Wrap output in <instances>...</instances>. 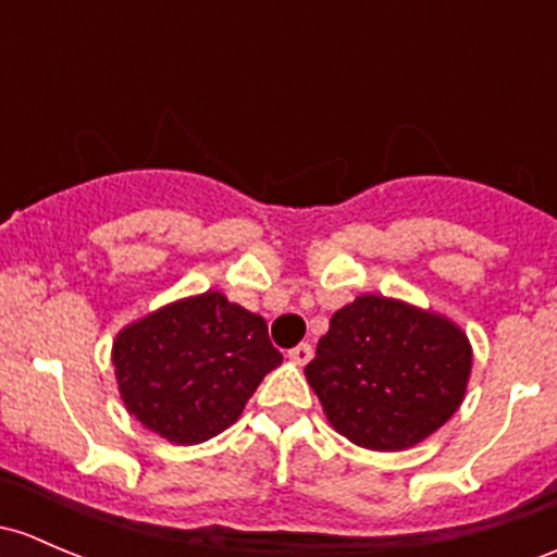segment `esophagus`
Here are the masks:
<instances>
[{
	"mask_svg": "<svg viewBox=\"0 0 557 557\" xmlns=\"http://www.w3.org/2000/svg\"><path fill=\"white\" fill-rule=\"evenodd\" d=\"M288 357L298 362V366H307V362L312 360V347H309V344H298V347L288 349Z\"/></svg>",
	"mask_w": 557,
	"mask_h": 557,
	"instance_id": "34e87169",
	"label": "esophagus"
}]
</instances>
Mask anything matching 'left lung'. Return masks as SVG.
<instances>
[{"label":"left lung","mask_w":557,"mask_h":557,"mask_svg":"<svg viewBox=\"0 0 557 557\" xmlns=\"http://www.w3.org/2000/svg\"><path fill=\"white\" fill-rule=\"evenodd\" d=\"M470 366V344L454 323L392 298L360 296L331 318L307 382L347 441L400 450L454 417Z\"/></svg>","instance_id":"obj_1"}]
</instances>
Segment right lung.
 I'll use <instances>...</instances> for the list:
<instances>
[{"instance_id":"right-lung-1","label":"right lung","mask_w":557,"mask_h":557,"mask_svg":"<svg viewBox=\"0 0 557 557\" xmlns=\"http://www.w3.org/2000/svg\"><path fill=\"white\" fill-rule=\"evenodd\" d=\"M280 362L263 318L215 290L138 320L114 342L127 411L178 446L210 441L234 424Z\"/></svg>"}]
</instances>
